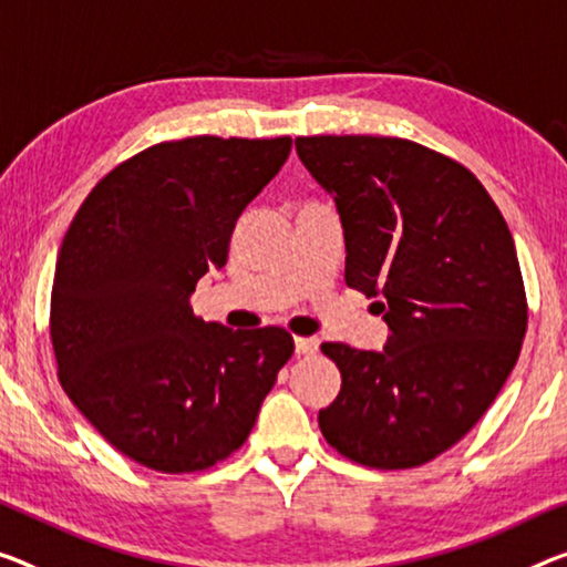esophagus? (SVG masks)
<instances>
[{
  "label": "esophagus",
  "instance_id": "esophagus-1",
  "mask_svg": "<svg viewBox=\"0 0 567 567\" xmlns=\"http://www.w3.org/2000/svg\"><path fill=\"white\" fill-rule=\"evenodd\" d=\"M293 347H296V354H313L319 350V342L313 337H296L293 339Z\"/></svg>",
  "mask_w": 567,
  "mask_h": 567
}]
</instances>
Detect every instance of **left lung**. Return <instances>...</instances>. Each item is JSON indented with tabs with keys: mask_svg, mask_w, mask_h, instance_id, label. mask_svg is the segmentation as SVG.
<instances>
[{
	"mask_svg": "<svg viewBox=\"0 0 567 567\" xmlns=\"http://www.w3.org/2000/svg\"><path fill=\"white\" fill-rule=\"evenodd\" d=\"M303 167L334 195L344 281L390 337L382 352L324 342L342 390L319 411L339 454L415 468L474 429L517 364L527 296L515 240L482 182L398 136H299Z\"/></svg>",
	"mask_w": 567,
	"mask_h": 567,
	"instance_id": "8db88e82",
	"label": "left lung"
}]
</instances>
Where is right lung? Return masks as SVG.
Instances as JSON below:
<instances>
[{
    "label": "right lung",
    "mask_w": 567,
    "mask_h": 567,
    "mask_svg": "<svg viewBox=\"0 0 567 567\" xmlns=\"http://www.w3.org/2000/svg\"><path fill=\"white\" fill-rule=\"evenodd\" d=\"M289 152L291 136L162 142L113 167L78 207L50 296L58 378L136 464L189 474L228 458L291 360L286 329H228L189 307Z\"/></svg>",
    "instance_id": "1"
}]
</instances>
